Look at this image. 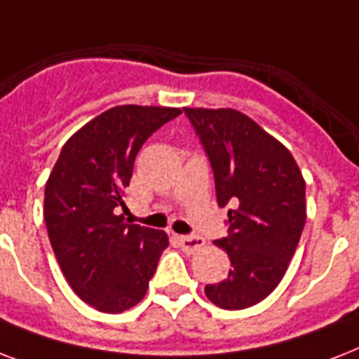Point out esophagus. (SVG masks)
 Returning a JSON list of instances; mask_svg holds the SVG:
<instances>
[{"mask_svg":"<svg viewBox=\"0 0 359 359\" xmlns=\"http://www.w3.org/2000/svg\"><path fill=\"white\" fill-rule=\"evenodd\" d=\"M179 244L180 248H182V251H186V253H197V251H201L203 248H205V238H201V236H180L179 238Z\"/></svg>","mask_w":359,"mask_h":359,"instance_id":"esophagus-1","label":"esophagus"}]
</instances>
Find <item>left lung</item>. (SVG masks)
Instances as JSON below:
<instances>
[{"label": "left lung", "mask_w": 359, "mask_h": 359, "mask_svg": "<svg viewBox=\"0 0 359 359\" xmlns=\"http://www.w3.org/2000/svg\"><path fill=\"white\" fill-rule=\"evenodd\" d=\"M212 163L229 236L216 240L233 268L205 287L222 309L264 300L283 279L306 225V180L287 147L233 108H184Z\"/></svg>", "instance_id": "obj_1"}]
</instances>
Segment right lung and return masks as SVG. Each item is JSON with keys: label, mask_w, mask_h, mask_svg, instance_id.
<instances>
[{"label": "right lung", "mask_w": 359, "mask_h": 359, "mask_svg": "<svg viewBox=\"0 0 359 359\" xmlns=\"http://www.w3.org/2000/svg\"><path fill=\"white\" fill-rule=\"evenodd\" d=\"M180 108L124 104L70 135L46 180L44 222L55 259L81 300L102 313H123L147 294L163 231L124 224L121 208L147 137Z\"/></svg>", "instance_id": "add662e5"}]
</instances>
